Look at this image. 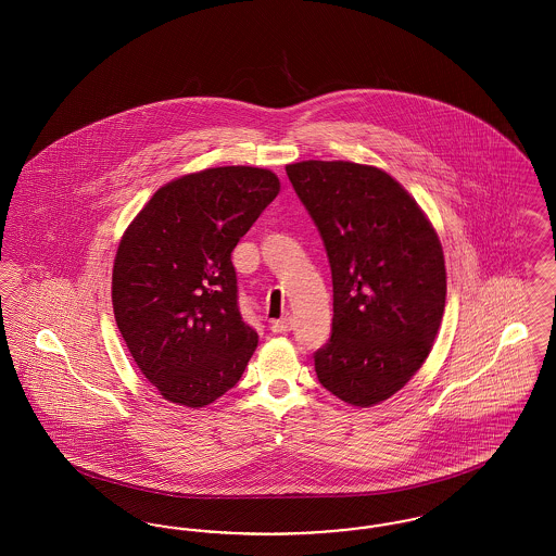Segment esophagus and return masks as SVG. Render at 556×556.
<instances>
[{"label":"esophagus","instance_id":"esophagus-1","mask_svg":"<svg viewBox=\"0 0 556 556\" xmlns=\"http://www.w3.org/2000/svg\"><path fill=\"white\" fill-rule=\"evenodd\" d=\"M291 327H293V318L283 317L279 318V320H273L270 331L273 333H288V331H291Z\"/></svg>","mask_w":556,"mask_h":556}]
</instances>
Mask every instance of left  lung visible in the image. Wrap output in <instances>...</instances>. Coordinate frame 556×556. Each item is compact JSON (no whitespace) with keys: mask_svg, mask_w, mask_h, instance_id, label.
I'll use <instances>...</instances> for the list:
<instances>
[{"mask_svg":"<svg viewBox=\"0 0 556 556\" xmlns=\"http://www.w3.org/2000/svg\"><path fill=\"white\" fill-rule=\"evenodd\" d=\"M313 216L333 279L331 340L318 381L352 406L379 404L421 369L446 306L440 238L386 170L348 160L286 166Z\"/></svg>","mask_w":556,"mask_h":556,"instance_id":"left-lung-1","label":"left lung"}]
</instances>
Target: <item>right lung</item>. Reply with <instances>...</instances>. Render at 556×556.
Here are the masks:
<instances>
[{"mask_svg":"<svg viewBox=\"0 0 556 556\" xmlns=\"http://www.w3.org/2000/svg\"><path fill=\"white\" fill-rule=\"evenodd\" d=\"M279 189L268 168H206L160 187L123 233L114 318L164 400L202 408L248 367L258 333L239 315L231 252Z\"/></svg>","mask_w":556,"mask_h":556,"instance_id":"obj_1","label":"right lung"}]
</instances>
